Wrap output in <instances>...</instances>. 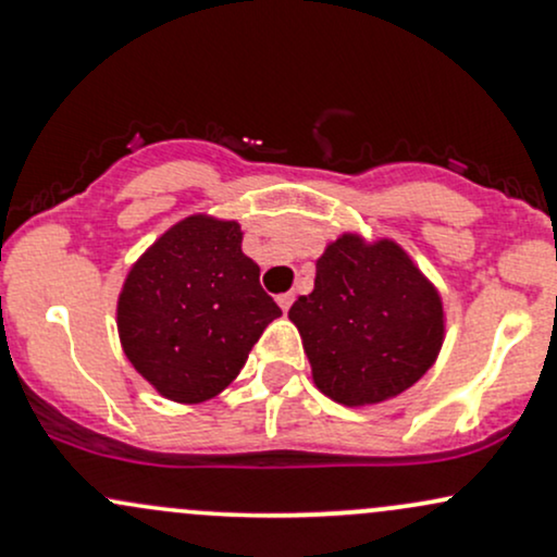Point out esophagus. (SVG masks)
Returning a JSON list of instances; mask_svg holds the SVG:
<instances>
[{"instance_id":"obj_1","label":"esophagus","mask_w":557,"mask_h":557,"mask_svg":"<svg viewBox=\"0 0 557 557\" xmlns=\"http://www.w3.org/2000/svg\"><path fill=\"white\" fill-rule=\"evenodd\" d=\"M277 304H280V309L283 311H287L293 306V293H283V296H277Z\"/></svg>"}]
</instances>
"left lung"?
Listing matches in <instances>:
<instances>
[{"label":"left lung","mask_w":557,"mask_h":557,"mask_svg":"<svg viewBox=\"0 0 557 557\" xmlns=\"http://www.w3.org/2000/svg\"><path fill=\"white\" fill-rule=\"evenodd\" d=\"M317 387L343 406L393 398L443 345V304L395 243L343 235L317 261L314 290L290 306Z\"/></svg>","instance_id":"left-lung-1"}]
</instances>
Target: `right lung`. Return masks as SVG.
Listing matches in <instances>:
<instances>
[{
  "label": "right lung",
  "mask_w": 557,
  "mask_h": 557,
  "mask_svg": "<svg viewBox=\"0 0 557 557\" xmlns=\"http://www.w3.org/2000/svg\"><path fill=\"white\" fill-rule=\"evenodd\" d=\"M283 311L240 251L238 222L188 216L133 264L117 304L125 356L164 398L201 403L238 376Z\"/></svg>",
  "instance_id": "obj_1"
}]
</instances>
